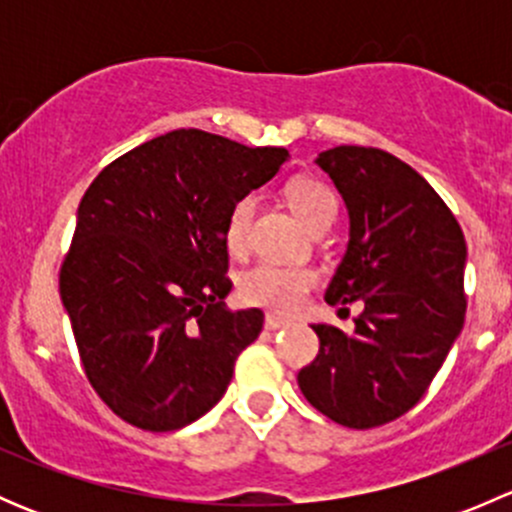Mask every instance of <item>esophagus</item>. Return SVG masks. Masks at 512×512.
<instances>
[{
  "label": "esophagus",
  "mask_w": 512,
  "mask_h": 512,
  "mask_svg": "<svg viewBox=\"0 0 512 512\" xmlns=\"http://www.w3.org/2000/svg\"><path fill=\"white\" fill-rule=\"evenodd\" d=\"M287 324H289L287 319L275 317V314H267V317H265V329H270V332H277V329H285Z\"/></svg>",
  "instance_id": "34e87169"
}]
</instances>
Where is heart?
I'll return each instance as SVG.
<instances>
[{
  "label": "heart",
  "instance_id": "1",
  "mask_svg": "<svg viewBox=\"0 0 512 512\" xmlns=\"http://www.w3.org/2000/svg\"><path fill=\"white\" fill-rule=\"evenodd\" d=\"M287 200L294 213L299 215V220L312 232L329 230L334 225V220H337V195H334V190L329 185L319 183V180H294L287 188ZM255 208V195H242L230 208V215H227L225 223V242L232 255H240L247 247ZM314 285H317V275L309 267H287L272 265V262H260V265L250 267L240 277L237 289H240L242 302L252 304V307L270 309V312L287 314L294 312L304 302V297H307L309 289Z\"/></svg>",
  "mask_w": 512,
  "mask_h": 512
}]
</instances>
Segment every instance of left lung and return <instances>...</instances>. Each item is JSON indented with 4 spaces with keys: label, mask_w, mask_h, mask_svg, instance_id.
I'll list each match as a JSON object with an SVG mask.
<instances>
[{
    "label": "left lung",
    "mask_w": 512,
    "mask_h": 512,
    "mask_svg": "<svg viewBox=\"0 0 512 512\" xmlns=\"http://www.w3.org/2000/svg\"><path fill=\"white\" fill-rule=\"evenodd\" d=\"M349 210V247L329 282V304L354 334L312 324L319 354L297 374L304 399L347 428L396 421L426 394L466 322V237L441 195L381 148L319 153Z\"/></svg>",
    "instance_id": "1"
}]
</instances>
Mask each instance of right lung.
<instances>
[{"mask_svg":"<svg viewBox=\"0 0 512 512\" xmlns=\"http://www.w3.org/2000/svg\"><path fill=\"white\" fill-rule=\"evenodd\" d=\"M287 156L180 128L108 163L81 198L61 302L86 379L131 426L163 433L198 421L260 337V309L223 302L225 223Z\"/></svg>","mask_w":512,"mask_h":512,"instance_id":"add662e5","label":"right lung"}]
</instances>
